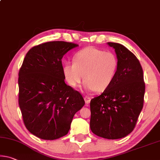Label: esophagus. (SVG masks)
<instances>
[{
  "label": "esophagus",
  "instance_id": "34e87169",
  "mask_svg": "<svg viewBox=\"0 0 160 160\" xmlns=\"http://www.w3.org/2000/svg\"><path fill=\"white\" fill-rule=\"evenodd\" d=\"M84 100H85V103H86V104H88V103L90 102L91 98L89 97V96H88V95H85V97H84Z\"/></svg>",
  "mask_w": 160,
  "mask_h": 160
}]
</instances>
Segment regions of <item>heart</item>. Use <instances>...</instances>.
Returning <instances> with one entry per match:
<instances>
[{
	"mask_svg": "<svg viewBox=\"0 0 160 160\" xmlns=\"http://www.w3.org/2000/svg\"><path fill=\"white\" fill-rule=\"evenodd\" d=\"M118 65V59L113 52L88 47L75 53L73 62L63 64L62 75L71 88H77L84 75L85 89L103 92L112 84Z\"/></svg>",
	"mask_w": 160,
	"mask_h": 160,
	"instance_id": "obj_1",
	"label": "heart"
}]
</instances>
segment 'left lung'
Wrapping results in <instances>:
<instances>
[{
	"instance_id": "obj_1",
	"label": "left lung",
	"mask_w": 160,
	"mask_h": 160,
	"mask_svg": "<svg viewBox=\"0 0 160 160\" xmlns=\"http://www.w3.org/2000/svg\"><path fill=\"white\" fill-rule=\"evenodd\" d=\"M115 49L118 70L112 84L90 101V129L101 138L116 139L133 131L143 108L145 83L143 70L124 45L108 42Z\"/></svg>"
}]
</instances>
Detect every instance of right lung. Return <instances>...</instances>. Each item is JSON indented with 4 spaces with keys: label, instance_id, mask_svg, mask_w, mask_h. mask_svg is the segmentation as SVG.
Listing matches in <instances>:
<instances>
[{
    "label": "right lung",
    "instance_id": "obj_1",
    "mask_svg": "<svg viewBox=\"0 0 160 160\" xmlns=\"http://www.w3.org/2000/svg\"><path fill=\"white\" fill-rule=\"evenodd\" d=\"M78 45L50 41L32 47L18 73V103L30 133L53 140L66 135L75 114L85 105L81 94L65 82L62 58Z\"/></svg>",
    "mask_w": 160,
    "mask_h": 160
}]
</instances>
